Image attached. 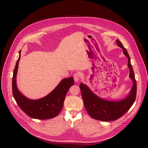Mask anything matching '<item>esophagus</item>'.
Masks as SVG:
<instances>
[{"mask_svg": "<svg viewBox=\"0 0 148 148\" xmlns=\"http://www.w3.org/2000/svg\"><path fill=\"white\" fill-rule=\"evenodd\" d=\"M73 78H74V79L75 81V82H78L80 79L79 74V73H75L73 75Z\"/></svg>", "mask_w": 148, "mask_h": 148, "instance_id": "obj_1", "label": "esophagus"}]
</instances>
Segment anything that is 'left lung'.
Wrapping results in <instances>:
<instances>
[{"mask_svg":"<svg viewBox=\"0 0 148 148\" xmlns=\"http://www.w3.org/2000/svg\"><path fill=\"white\" fill-rule=\"evenodd\" d=\"M116 41L117 45L122 49L123 54L128 58L130 77L133 81V86L129 95L121 101H108L98 97L85 84L81 83L79 85L84 106L88 114L91 118L101 121H115L122 116L132 106L136 96V81L130 56L121 41L118 40H116Z\"/></svg>","mask_w":148,"mask_h":148,"instance_id":"obj_1","label":"left lung"}]
</instances>
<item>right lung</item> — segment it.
Returning <instances> with one entry per match:
<instances>
[{
    "mask_svg": "<svg viewBox=\"0 0 148 148\" xmlns=\"http://www.w3.org/2000/svg\"><path fill=\"white\" fill-rule=\"evenodd\" d=\"M20 51L21 50L19 51V57L13 71L12 79V92L15 101L21 110L32 118L49 119L57 116L62 108L68 90L74 84L73 77L62 79L56 88L47 96L38 99H30L21 94L16 85Z\"/></svg>",
    "mask_w": 148,
    "mask_h": 148,
    "instance_id": "1",
    "label": "right lung"
}]
</instances>
